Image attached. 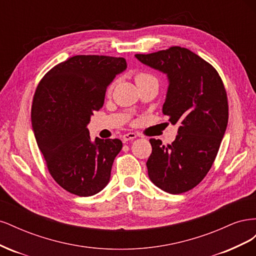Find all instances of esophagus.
<instances>
[{
	"label": "esophagus",
	"instance_id": "1",
	"mask_svg": "<svg viewBox=\"0 0 256 256\" xmlns=\"http://www.w3.org/2000/svg\"><path fill=\"white\" fill-rule=\"evenodd\" d=\"M136 138V134H134V132H128V134H125L122 136V142H128L130 140H134V138Z\"/></svg>",
	"mask_w": 256,
	"mask_h": 256
}]
</instances>
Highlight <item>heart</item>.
Instances as JSON below:
<instances>
[{"label": "heart", "instance_id": "obj_1", "mask_svg": "<svg viewBox=\"0 0 256 256\" xmlns=\"http://www.w3.org/2000/svg\"><path fill=\"white\" fill-rule=\"evenodd\" d=\"M152 80L157 81L156 78H154V76H152L150 74H146V72H140V74H138L136 76V84L141 83V82L152 81ZM111 88H112V85L110 86V90H111Z\"/></svg>", "mask_w": 256, "mask_h": 256}]
</instances>
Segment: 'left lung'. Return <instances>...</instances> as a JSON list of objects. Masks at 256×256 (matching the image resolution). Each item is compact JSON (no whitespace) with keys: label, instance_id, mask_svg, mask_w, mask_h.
<instances>
[{"label":"left lung","instance_id":"left-lung-1","mask_svg":"<svg viewBox=\"0 0 256 256\" xmlns=\"http://www.w3.org/2000/svg\"><path fill=\"white\" fill-rule=\"evenodd\" d=\"M136 58L166 74L162 112L180 126L171 145L150 140L148 176L168 193L187 192L203 180L218 154L228 120L226 90L218 72L189 49L171 47Z\"/></svg>","mask_w":256,"mask_h":256}]
</instances>
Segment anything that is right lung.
Returning a JSON list of instances; mask_svg holds the SVG:
<instances>
[{"label":"right lung","instance_id":"add662e5","mask_svg":"<svg viewBox=\"0 0 256 256\" xmlns=\"http://www.w3.org/2000/svg\"><path fill=\"white\" fill-rule=\"evenodd\" d=\"M127 68L124 58L76 56L54 66L35 90L30 120L53 180L79 196L102 191L110 180L118 138L90 140L88 124L102 108L106 88Z\"/></svg>","mask_w":256,"mask_h":256}]
</instances>
